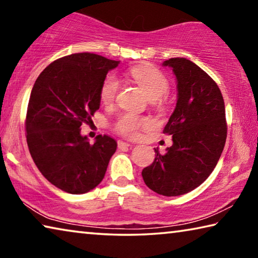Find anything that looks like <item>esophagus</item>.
Segmentation results:
<instances>
[{
	"label": "esophagus",
	"instance_id": "1",
	"mask_svg": "<svg viewBox=\"0 0 258 258\" xmlns=\"http://www.w3.org/2000/svg\"><path fill=\"white\" fill-rule=\"evenodd\" d=\"M117 145H118L119 149H124V148H127V147L131 146L128 142H124V141H118V142H117Z\"/></svg>",
	"mask_w": 258,
	"mask_h": 258
}]
</instances>
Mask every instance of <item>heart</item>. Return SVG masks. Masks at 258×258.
Here are the masks:
<instances>
[{
	"label": "heart",
	"instance_id": "obj_1",
	"mask_svg": "<svg viewBox=\"0 0 258 258\" xmlns=\"http://www.w3.org/2000/svg\"><path fill=\"white\" fill-rule=\"evenodd\" d=\"M131 76L137 81L146 91L148 97L156 103H161L160 98L168 93L169 81L167 80L159 69L151 66H137L131 69ZM119 89V81L116 76L110 75L103 81L101 89H100V99L103 104H111L117 97ZM150 126V120L145 117H140L132 112H127L121 115L117 119L115 124V130L124 137H137L139 132L143 128Z\"/></svg>",
	"mask_w": 258,
	"mask_h": 258
}]
</instances>
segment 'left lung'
Segmentation results:
<instances>
[{"mask_svg": "<svg viewBox=\"0 0 258 258\" xmlns=\"http://www.w3.org/2000/svg\"><path fill=\"white\" fill-rule=\"evenodd\" d=\"M177 82V101L164 134L173 145L165 155L155 148L156 158L143 168L147 186L166 197L187 194L211 175L225 145L228 126L224 100L213 78L185 58L163 62Z\"/></svg>", "mask_w": 258, "mask_h": 258, "instance_id": "obj_1", "label": "left lung"}]
</instances>
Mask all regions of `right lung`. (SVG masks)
Listing matches in <instances>:
<instances>
[{
  "mask_svg": "<svg viewBox=\"0 0 258 258\" xmlns=\"http://www.w3.org/2000/svg\"><path fill=\"white\" fill-rule=\"evenodd\" d=\"M119 61L74 53L50 63L33 86L26 115V139L42 175L60 190L81 195L103 180L117 142L98 135L91 145L81 126L100 108V89Z\"/></svg>",
  "mask_w": 258,
  "mask_h": 258,
  "instance_id": "right-lung-1",
  "label": "right lung"
}]
</instances>
